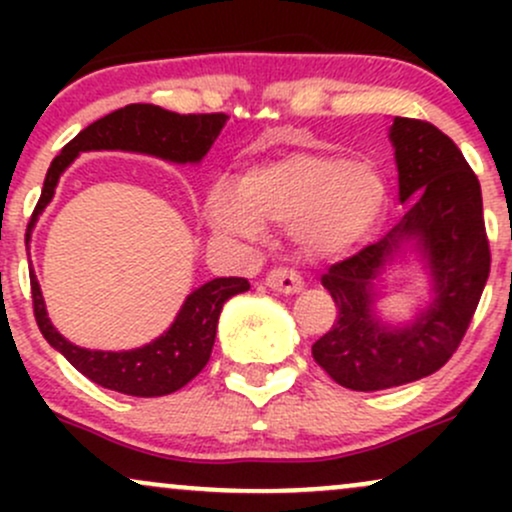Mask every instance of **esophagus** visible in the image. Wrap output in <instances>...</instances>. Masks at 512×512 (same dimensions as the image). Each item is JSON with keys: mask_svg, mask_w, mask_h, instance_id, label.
<instances>
[{"mask_svg": "<svg viewBox=\"0 0 512 512\" xmlns=\"http://www.w3.org/2000/svg\"><path fill=\"white\" fill-rule=\"evenodd\" d=\"M264 284L269 286L272 291H279V293H298L303 291V279L298 276L296 272H291V269L286 267H276L264 276Z\"/></svg>", "mask_w": 512, "mask_h": 512, "instance_id": "obj_1", "label": "esophagus"}]
</instances>
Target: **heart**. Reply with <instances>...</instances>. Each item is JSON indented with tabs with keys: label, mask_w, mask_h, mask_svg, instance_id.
Here are the masks:
<instances>
[{
	"label": "heart",
	"mask_w": 512,
	"mask_h": 512,
	"mask_svg": "<svg viewBox=\"0 0 512 512\" xmlns=\"http://www.w3.org/2000/svg\"><path fill=\"white\" fill-rule=\"evenodd\" d=\"M385 207L387 182L370 161L291 151L248 168L236 187L211 185L204 216L216 233L236 238H260L262 221L291 226L308 255L332 257L366 238Z\"/></svg>",
	"instance_id": "heart-1"
}]
</instances>
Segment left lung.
<instances>
[{"label":"left lung","mask_w":512,"mask_h":512,"mask_svg":"<svg viewBox=\"0 0 512 512\" xmlns=\"http://www.w3.org/2000/svg\"><path fill=\"white\" fill-rule=\"evenodd\" d=\"M390 139L407 214L378 243L322 274L339 315L313 344V358L334 383L356 392L407 385L443 368L472 322L491 269L481 187L457 144L414 117H395ZM407 239L427 257L434 301L409 328H385L372 315V281Z\"/></svg>","instance_id":"obj_1"}]
</instances>
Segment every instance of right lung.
<instances>
[{
    "mask_svg": "<svg viewBox=\"0 0 512 512\" xmlns=\"http://www.w3.org/2000/svg\"><path fill=\"white\" fill-rule=\"evenodd\" d=\"M226 120L228 115L223 113L180 115L151 103H132L81 129L72 142L60 151V156H55V161L50 163L43 192H40L31 221H28L26 245L31 240L35 221H38V216L43 214V209L48 207L52 195H55L57 180H60L64 168L81 151L120 149L158 156L163 161L173 163H199L207 156L214 139L221 134ZM248 289L250 284L243 276L211 279L187 296L170 330L161 334L156 342L132 351H88L67 342L52 327L48 310H45L43 293H40V284L35 274H31L35 322H38L48 344L55 346L91 383L132 397L170 395V392L190 383L197 373H202L211 356V349H214L216 325H219L223 303Z\"/></svg>",
    "mask_w": 512,
    "mask_h": 512,
    "instance_id": "add662e5",
    "label": "right lung"
}]
</instances>
